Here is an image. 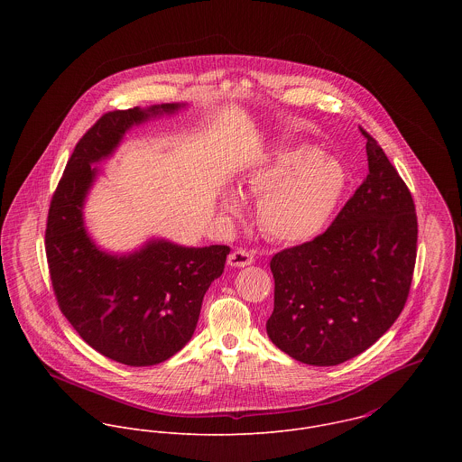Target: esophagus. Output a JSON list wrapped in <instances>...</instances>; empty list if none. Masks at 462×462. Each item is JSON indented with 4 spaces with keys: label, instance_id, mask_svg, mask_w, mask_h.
<instances>
[{
    "label": "esophagus",
    "instance_id": "34e87169",
    "mask_svg": "<svg viewBox=\"0 0 462 462\" xmlns=\"http://www.w3.org/2000/svg\"><path fill=\"white\" fill-rule=\"evenodd\" d=\"M254 262V256L244 249H238L235 253L229 254L227 258V264L229 266H235V268H242V266H249V264Z\"/></svg>",
    "mask_w": 462,
    "mask_h": 462
}]
</instances>
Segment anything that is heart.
Wrapping results in <instances>:
<instances>
[{
	"label": "heart",
	"instance_id": "heart-1",
	"mask_svg": "<svg viewBox=\"0 0 462 462\" xmlns=\"http://www.w3.org/2000/svg\"><path fill=\"white\" fill-rule=\"evenodd\" d=\"M346 185L345 169L311 145L277 151L242 183L245 198L260 200L258 220L266 236L284 244L313 238L336 209ZM218 208L227 218L244 215V199L224 190Z\"/></svg>",
	"mask_w": 462,
	"mask_h": 462
}]
</instances>
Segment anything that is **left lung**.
Segmentation results:
<instances>
[{
    "mask_svg": "<svg viewBox=\"0 0 462 462\" xmlns=\"http://www.w3.org/2000/svg\"><path fill=\"white\" fill-rule=\"evenodd\" d=\"M368 176L329 229L277 253L272 343L313 366H336L395 324L416 262L414 202L383 147L365 132Z\"/></svg>",
    "mask_w": 462,
    "mask_h": 462,
    "instance_id": "1",
    "label": "left lung"
}]
</instances>
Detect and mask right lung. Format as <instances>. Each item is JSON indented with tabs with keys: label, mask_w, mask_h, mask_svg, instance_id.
Instances as JSON below:
<instances>
[{
	"label": "right lung",
	"mask_w": 462,
	"mask_h": 462,
	"mask_svg": "<svg viewBox=\"0 0 462 462\" xmlns=\"http://www.w3.org/2000/svg\"><path fill=\"white\" fill-rule=\"evenodd\" d=\"M163 103L103 116L74 147L50 206L46 254L59 306L76 332L105 357L152 366L194 336L204 293L224 272L227 245L189 247L149 236L126 253L103 249L85 224V204L101 171L133 126L178 116Z\"/></svg>",
	"instance_id": "right-lung-1"
}]
</instances>
